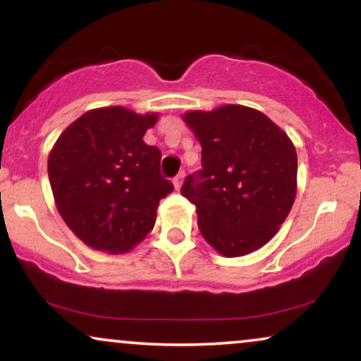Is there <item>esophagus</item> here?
I'll return each mask as SVG.
<instances>
[{
    "label": "esophagus",
    "mask_w": 361,
    "mask_h": 361,
    "mask_svg": "<svg viewBox=\"0 0 361 361\" xmlns=\"http://www.w3.org/2000/svg\"><path fill=\"white\" fill-rule=\"evenodd\" d=\"M181 183H183V173H180V175H176L173 178V185H175L176 190L181 188Z\"/></svg>",
    "instance_id": "34e87169"
}]
</instances>
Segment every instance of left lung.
<instances>
[{"label":"left lung","instance_id":"obj_1","mask_svg":"<svg viewBox=\"0 0 361 361\" xmlns=\"http://www.w3.org/2000/svg\"><path fill=\"white\" fill-rule=\"evenodd\" d=\"M183 120L202 146V169L181 186L197 207L202 235L227 258L259 250L295 200L292 140L267 115L243 105L188 111Z\"/></svg>","mask_w":361,"mask_h":361}]
</instances>
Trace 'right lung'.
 <instances>
[{"label": "right lung", "mask_w": 361, "mask_h": 361, "mask_svg": "<svg viewBox=\"0 0 361 361\" xmlns=\"http://www.w3.org/2000/svg\"><path fill=\"white\" fill-rule=\"evenodd\" d=\"M157 114L123 106L86 111L66 128L47 161L61 217L82 243L127 252L151 233L161 198L173 192L161 175V151L142 137Z\"/></svg>", "instance_id": "obj_1"}]
</instances>
